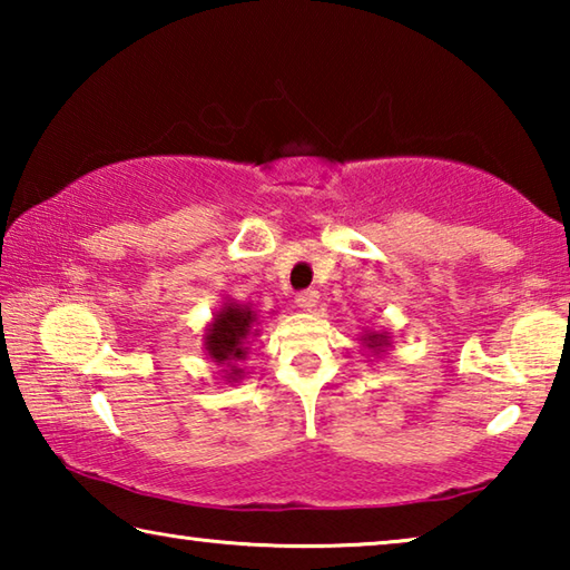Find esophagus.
<instances>
[{
  "label": "esophagus",
  "mask_w": 570,
  "mask_h": 570,
  "mask_svg": "<svg viewBox=\"0 0 570 570\" xmlns=\"http://www.w3.org/2000/svg\"><path fill=\"white\" fill-rule=\"evenodd\" d=\"M316 304H320V292H314V288H306V292L296 294V306L304 308V312H312Z\"/></svg>",
  "instance_id": "obj_1"
}]
</instances>
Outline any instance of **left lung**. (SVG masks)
<instances>
[{
    "label": "left lung",
    "mask_w": 570,
    "mask_h": 570,
    "mask_svg": "<svg viewBox=\"0 0 570 570\" xmlns=\"http://www.w3.org/2000/svg\"><path fill=\"white\" fill-rule=\"evenodd\" d=\"M362 344L370 346V350H374V352L380 354V352L384 350V346H390V336H387V332H382V334L370 332V334L362 336Z\"/></svg>",
    "instance_id": "obj_1"
}]
</instances>
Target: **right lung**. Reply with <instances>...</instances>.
Masks as SVG:
<instances>
[{
	"instance_id": "1",
	"label": "right lung",
	"mask_w": 570,
	"mask_h": 570,
	"mask_svg": "<svg viewBox=\"0 0 570 570\" xmlns=\"http://www.w3.org/2000/svg\"><path fill=\"white\" fill-rule=\"evenodd\" d=\"M256 314L246 304L226 302L220 312H216L214 322L206 330V352L216 364H228L230 372L226 380H238L240 370L234 362L246 360L248 336L254 334Z\"/></svg>"
}]
</instances>
